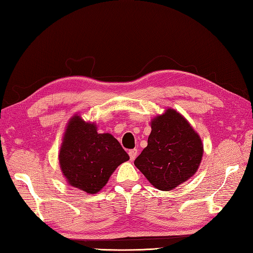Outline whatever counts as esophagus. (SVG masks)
<instances>
[{
  "label": "esophagus",
  "instance_id": "esophagus-1",
  "mask_svg": "<svg viewBox=\"0 0 253 253\" xmlns=\"http://www.w3.org/2000/svg\"><path fill=\"white\" fill-rule=\"evenodd\" d=\"M128 154H129V158L131 161L135 160L137 158L138 155V150L137 149H132V150H129V152H128Z\"/></svg>",
  "mask_w": 253,
  "mask_h": 253
}]
</instances>
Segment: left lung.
Listing matches in <instances>:
<instances>
[{"label": "left lung", "instance_id": "1", "mask_svg": "<svg viewBox=\"0 0 253 253\" xmlns=\"http://www.w3.org/2000/svg\"><path fill=\"white\" fill-rule=\"evenodd\" d=\"M150 125L148 146L135 165L157 189L169 191L196 174L203 143L190 123L171 107L153 117Z\"/></svg>", "mask_w": 253, "mask_h": 253}]
</instances>
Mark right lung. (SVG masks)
Here are the masks:
<instances>
[{"label": "right lung", "instance_id": "obj_1", "mask_svg": "<svg viewBox=\"0 0 253 253\" xmlns=\"http://www.w3.org/2000/svg\"><path fill=\"white\" fill-rule=\"evenodd\" d=\"M129 160L111 133H99L94 122L75 114L68 121L58 162L69 186L89 195L102 190L118 165Z\"/></svg>", "mask_w": 253, "mask_h": 253}]
</instances>
